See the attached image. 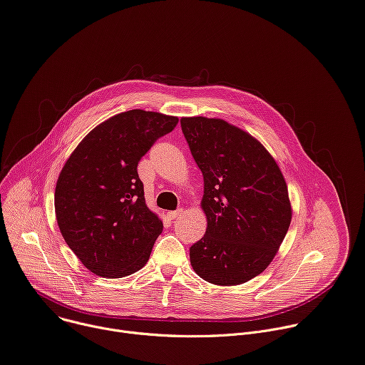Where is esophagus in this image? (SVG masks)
I'll use <instances>...</instances> for the list:
<instances>
[{
	"mask_svg": "<svg viewBox=\"0 0 365 365\" xmlns=\"http://www.w3.org/2000/svg\"><path fill=\"white\" fill-rule=\"evenodd\" d=\"M182 215V209H180V210H175V212H168V219L170 220H174V219H177V217H180Z\"/></svg>",
	"mask_w": 365,
	"mask_h": 365,
	"instance_id": "1",
	"label": "esophagus"
}]
</instances>
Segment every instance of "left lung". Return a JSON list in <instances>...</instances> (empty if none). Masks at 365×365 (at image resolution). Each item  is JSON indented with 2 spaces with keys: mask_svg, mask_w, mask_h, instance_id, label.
Returning <instances> with one entry per match:
<instances>
[{
  "mask_svg": "<svg viewBox=\"0 0 365 365\" xmlns=\"http://www.w3.org/2000/svg\"><path fill=\"white\" fill-rule=\"evenodd\" d=\"M181 129L205 180L206 235L190 248L192 269L216 286L261 274L292 222L289 190L259 140L222 118L182 117Z\"/></svg>",
  "mask_w": 365,
  "mask_h": 365,
  "instance_id": "left-lung-1",
  "label": "left lung"
}]
</instances>
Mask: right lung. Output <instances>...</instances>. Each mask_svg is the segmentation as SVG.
I'll return each instance as SVG.
<instances>
[{
    "instance_id": "obj_1",
    "label": "right lung",
    "mask_w": 365,
    "mask_h": 365,
    "mask_svg": "<svg viewBox=\"0 0 365 365\" xmlns=\"http://www.w3.org/2000/svg\"><path fill=\"white\" fill-rule=\"evenodd\" d=\"M177 123L178 117L139 108L115 114L65 162L55 190L56 220L68 247L91 272L121 278L148 262L164 225L145 203L138 164Z\"/></svg>"
}]
</instances>
